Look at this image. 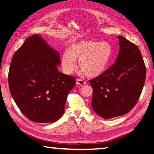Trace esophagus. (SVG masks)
Listing matches in <instances>:
<instances>
[{
    "instance_id": "obj_1",
    "label": "esophagus",
    "mask_w": 154,
    "mask_h": 154,
    "mask_svg": "<svg viewBox=\"0 0 154 154\" xmlns=\"http://www.w3.org/2000/svg\"><path fill=\"white\" fill-rule=\"evenodd\" d=\"M76 83L78 85H85L86 82L83 80H81V79H77L76 80Z\"/></svg>"
}]
</instances>
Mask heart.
<instances>
[{
  "instance_id": "1",
  "label": "heart",
  "mask_w": 154,
  "mask_h": 154,
  "mask_svg": "<svg viewBox=\"0 0 154 154\" xmlns=\"http://www.w3.org/2000/svg\"><path fill=\"white\" fill-rule=\"evenodd\" d=\"M112 47L106 42L81 40L72 44L61 58L63 72L71 74L78 66L87 77L94 78L103 73L108 66L112 55Z\"/></svg>"
}]
</instances>
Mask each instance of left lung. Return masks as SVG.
Returning <instances> with one entry per match:
<instances>
[{"mask_svg":"<svg viewBox=\"0 0 154 154\" xmlns=\"http://www.w3.org/2000/svg\"><path fill=\"white\" fill-rule=\"evenodd\" d=\"M119 51L116 62L91 80L93 88L91 105L104 119L128 113L140 97L146 78V66L137 46L118 36Z\"/></svg>","mask_w":154,"mask_h":154,"instance_id":"8db88e82","label":"left lung"}]
</instances>
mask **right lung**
<instances>
[{
	"label": "right lung",
	"instance_id": "right-lung-1",
	"mask_svg": "<svg viewBox=\"0 0 154 154\" xmlns=\"http://www.w3.org/2000/svg\"><path fill=\"white\" fill-rule=\"evenodd\" d=\"M59 53L42 38H27L13 54L8 74L10 93L26 117L35 123H53L64 112L76 78L60 72Z\"/></svg>",
	"mask_w": 154,
	"mask_h": 154
}]
</instances>
